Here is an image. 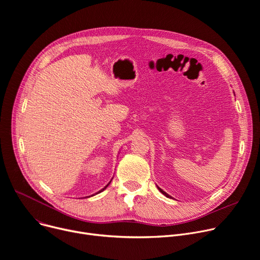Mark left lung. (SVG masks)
<instances>
[{
	"label": "left lung",
	"instance_id": "obj_1",
	"mask_svg": "<svg viewBox=\"0 0 260 260\" xmlns=\"http://www.w3.org/2000/svg\"><path fill=\"white\" fill-rule=\"evenodd\" d=\"M158 189H159V190H160V192H162V193H164V194H165V196H166V197H169V198H172V197H171V196H169V194H168V193H167V192H166V191H164V190H162V189H161V188H160V187H158Z\"/></svg>",
	"mask_w": 260,
	"mask_h": 260
}]
</instances>
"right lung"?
Instances as JSON below:
<instances>
[{
    "mask_svg": "<svg viewBox=\"0 0 260 260\" xmlns=\"http://www.w3.org/2000/svg\"><path fill=\"white\" fill-rule=\"evenodd\" d=\"M110 182H111V181H110ZM110 182H109V183H110ZM109 183H108V184H107V185H106V186H105V187H104V188H103V189H102V190H100V191H99V192H101V191H103V190H104V189H105V188H106V187H107V186H108V185H109Z\"/></svg>",
    "mask_w": 260,
    "mask_h": 260,
    "instance_id": "add662e5",
    "label": "right lung"
}]
</instances>
